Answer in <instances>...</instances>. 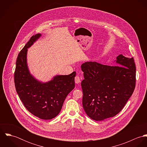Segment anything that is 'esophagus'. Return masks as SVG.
<instances>
[{"label":"esophagus","instance_id":"34e87169","mask_svg":"<svg viewBox=\"0 0 147 147\" xmlns=\"http://www.w3.org/2000/svg\"><path fill=\"white\" fill-rule=\"evenodd\" d=\"M75 82L76 84H79L81 82V80L79 76H76L75 78Z\"/></svg>","mask_w":147,"mask_h":147}]
</instances>
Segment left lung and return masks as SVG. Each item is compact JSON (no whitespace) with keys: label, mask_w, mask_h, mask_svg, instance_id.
<instances>
[{"label":"left lung","mask_w":147,"mask_h":147,"mask_svg":"<svg viewBox=\"0 0 147 147\" xmlns=\"http://www.w3.org/2000/svg\"><path fill=\"white\" fill-rule=\"evenodd\" d=\"M119 65L96 62L83 63L82 82L83 106L86 114L95 121H102L118 114L132 96L136 85L134 58L122 54L117 58Z\"/></svg>","instance_id":"left-lung-1"}]
</instances>
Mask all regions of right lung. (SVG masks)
<instances>
[{"instance_id":"add662e5","label":"right lung","mask_w":147,"mask_h":147,"mask_svg":"<svg viewBox=\"0 0 147 147\" xmlns=\"http://www.w3.org/2000/svg\"><path fill=\"white\" fill-rule=\"evenodd\" d=\"M40 36V34L32 36L19 53L14 82L16 92L26 109L36 117L49 120L59 114L66 97L74 89L76 72L68 75L56 76L46 83L36 80L28 69L26 53L27 49Z\"/></svg>"}]
</instances>
